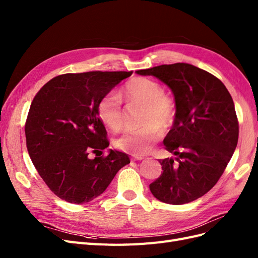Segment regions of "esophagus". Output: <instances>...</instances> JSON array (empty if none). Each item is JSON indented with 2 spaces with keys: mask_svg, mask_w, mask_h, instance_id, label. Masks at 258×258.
Wrapping results in <instances>:
<instances>
[{
  "mask_svg": "<svg viewBox=\"0 0 258 258\" xmlns=\"http://www.w3.org/2000/svg\"><path fill=\"white\" fill-rule=\"evenodd\" d=\"M144 157H143V156H138V155H134V156H132V157H131V160L132 161H135V160H142Z\"/></svg>",
  "mask_w": 258,
  "mask_h": 258,
  "instance_id": "1",
  "label": "esophagus"
}]
</instances>
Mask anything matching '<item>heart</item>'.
<instances>
[{
  "label": "heart",
  "mask_w": 258,
  "mask_h": 258,
  "mask_svg": "<svg viewBox=\"0 0 258 258\" xmlns=\"http://www.w3.org/2000/svg\"><path fill=\"white\" fill-rule=\"evenodd\" d=\"M122 96L128 103L143 105L140 119L143 127L124 132L115 140V146L132 155L146 154L159 140L161 129L166 130L172 124L175 117L173 100L163 93L159 83L146 77L130 80L124 85ZM98 115L108 129L119 131L123 126L120 98L113 92L105 95L98 104Z\"/></svg>",
  "instance_id": "1"
}]
</instances>
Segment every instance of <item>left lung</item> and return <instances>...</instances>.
I'll use <instances>...</instances> for the list:
<instances>
[{"label":"left lung","mask_w":258,"mask_h":258,"mask_svg":"<svg viewBox=\"0 0 258 258\" xmlns=\"http://www.w3.org/2000/svg\"><path fill=\"white\" fill-rule=\"evenodd\" d=\"M136 73L157 77L175 100L173 126L163 140L175 157L159 161L163 172L150 185L151 192L165 204H188L217 183L236 150L239 124L232 98L217 77L192 64Z\"/></svg>","instance_id":"1"}]
</instances>
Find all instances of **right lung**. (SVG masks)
I'll return each instance as SVG.
<instances>
[{"label":"right lung","mask_w":258,"mask_h":258,"mask_svg":"<svg viewBox=\"0 0 258 258\" xmlns=\"http://www.w3.org/2000/svg\"><path fill=\"white\" fill-rule=\"evenodd\" d=\"M132 72L92 71L53 77L36 93L26 122L27 147L50 190L70 204L99 197L130 159L108 147L98 115L100 100Z\"/></svg>","instance_id":"1"}]
</instances>
